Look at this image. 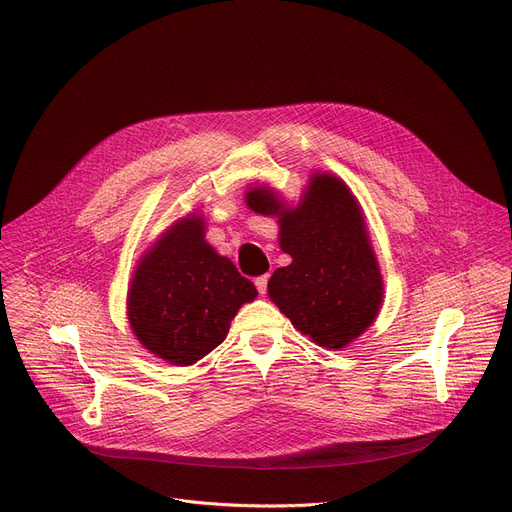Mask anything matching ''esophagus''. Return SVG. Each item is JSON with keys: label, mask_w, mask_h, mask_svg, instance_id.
I'll return each instance as SVG.
<instances>
[{"label": "esophagus", "mask_w": 512, "mask_h": 512, "mask_svg": "<svg viewBox=\"0 0 512 512\" xmlns=\"http://www.w3.org/2000/svg\"><path fill=\"white\" fill-rule=\"evenodd\" d=\"M267 280H270V276H259V278L255 280V286H257V290H259V294H265V292H267Z\"/></svg>", "instance_id": "esophagus-1"}]
</instances>
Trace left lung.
I'll use <instances>...</instances> for the list:
<instances>
[{
	"mask_svg": "<svg viewBox=\"0 0 512 512\" xmlns=\"http://www.w3.org/2000/svg\"><path fill=\"white\" fill-rule=\"evenodd\" d=\"M245 199L253 211L276 215L280 249L292 257L267 282L272 303L319 346L340 351L357 340L382 309L384 280L351 188L315 172L297 207L265 184Z\"/></svg>",
	"mask_w": 512,
	"mask_h": 512,
	"instance_id": "left-lung-1",
	"label": "left lung"
}]
</instances>
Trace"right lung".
Masks as SVG:
<instances>
[{
  "label": "right lung",
  "mask_w": 512,
  "mask_h": 512,
  "mask_svg": "<svg viewBox=\"0 0 512 512\" xmlns=\"http://www.w3.org/2000/svg\"><path fill=\"white\" fill-rule=\"evenodd\" d=\"M255 297L253 282L205 240V218L193 211L139 259L126 315L145 351L186 367L226 340L238 309Z\"/></svg>",
  "instance_id": "1"
}]
</instances>
